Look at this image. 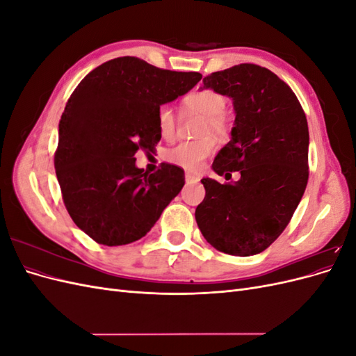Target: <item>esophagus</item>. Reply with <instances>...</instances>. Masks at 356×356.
<instances>
[{
	"instance_id": "obj_1",
	"label": "esophagus",
	"mask_w": 356,
	"mask_h": 356,
	"mask_svg": "<svg viewBox=\"0 0 356 356\" xmlns=\"http://www.w3.org/2000/svg\"><path fill=\"white\" fill-rule=\"evenodd\" d=\"M186 181L187 182H197V181H200V177L197 174H190V172H187Z\"/></svg>"
}]
</instances>
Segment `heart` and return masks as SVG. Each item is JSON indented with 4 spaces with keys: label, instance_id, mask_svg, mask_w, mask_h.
Masks as SVG:
<instances>
[{
    "label": "heart",
    "instance_id": "heart-1",
    "mask_svg": "<svg viewBox=\"0 0 356 356\" xmlns=\"http://www.w3.org/2000/svg\"><path fill=\"white\" fill-rule=\"evenodd\" d=\"M182 105L190 111L204 115L202 124V135L212 134L222 138L229 132V118L222 111L225 108V98L212 89H197L187 93ZM157 131L163 139H172L177 132V117L170 106L163 105L157 111ZM215 149V139L204 136L196 141H184L170 148L166 159L177 166L188 172H199Z\"/></svg>",
    "mask_w": 356,
    "mask_h": 356
}]
</instances>
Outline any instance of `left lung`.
Listing matches in <instances>:
<instances>
[{
	"mask_svg": "<svg viewBox=\"0 0 356 356\" xmlns=\"http://www.w3.org/2000/svg\"><path fill=\"white\" fill-rule=\"evenodd\" d=\"M233 99L232 139L215 157L218 175L239 170L241 179L220 184L203 178L199 229L215 250L250 257L263 252L285 230L309 179V127L296 93L270 70L241 63L203 79Z\"/></svg>",
	"mask_w": 356,
	"mask_h": 356,
	"instance_id": "1",
	"label": "left lung"
}]
</instances>
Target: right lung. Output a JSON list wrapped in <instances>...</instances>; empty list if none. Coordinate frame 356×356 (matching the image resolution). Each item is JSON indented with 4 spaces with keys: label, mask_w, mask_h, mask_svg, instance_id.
<instances>
[{
    "label": "right lung",
    "mask_w": 356,
    "mask_h": 356,
    "mask_svg": "<svg viewBox=\"0 0 356 356\" xmlns=\"http://www.w3.org/2000/svg\"><path fill=\"white\" fill-rule=\"evenodd\" d=\"M200 79L123 56L90 71L72 92L59 122L55 169L70 217L95 242L141 239L181 191L184 170L161 163L148 174L136 168L135 154L160 141V105Z\"/></svg>",
    "instance_id": "1"
}]
</instances>
